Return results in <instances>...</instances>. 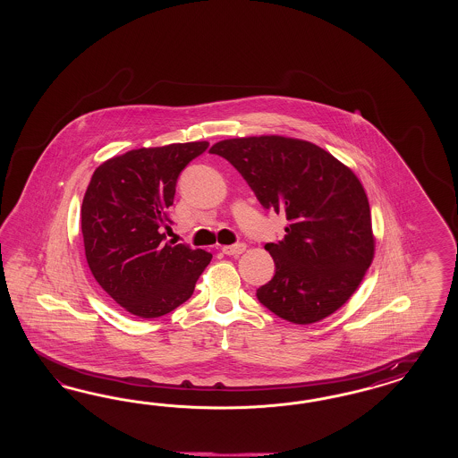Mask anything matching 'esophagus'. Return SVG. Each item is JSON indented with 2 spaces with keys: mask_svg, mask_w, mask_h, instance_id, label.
<instances>
[{
  "mask_svg": "<svg viewBox=\"0 0 458 458\" xmlns=\"http://www.w3.org/2000/svg\"><path fill=\"white\" fill-rule=\"evenodd\" d=\"M245 250H247L245 243H236V245H225V247H222L223 253H225V255H230V257H238V255H242Z\"/></svg>",
  "mask_w": 458,
  "mask_h": 458,
  "instance_id": "esophagus-1",
  "label": "esophagus"
}]
</instances>
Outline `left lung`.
I'll list each match as a JSON object with an SVG mask.
<instances>
[{
    "label": "left lung",
    "mask_w": 458,
    "mask_h": 458,
    "mask_svg": "<svg viewBox=\"0 0 458 458\" xmlns=\"http://www.w3.org/2000/svg\"><path fill=\"white\" fill-rule=\"evenodd\" d=\"M209 153L238 169L264 208L289 220L284 240L265 245L276 276L259 301L302 326L346 304L375 259L368 194L352 169L314 142L284 136L225 139Z\"/></svg>",
    "instance_id": "8db88e82"
}]
</instances>
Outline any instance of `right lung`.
Masks as SVG:
<instances>
[{
  "mask_svg": "<svg viewBox=\"0 0 458 458\" xmlns=\"http://www.w3.org/2000/svg\"><path fill=\"white\" fill-rule=\"evenodd\" d=\"M207 140L140 148L94 171L82 201L85 259L98 285L140 319L186 302L211 253L165 243L163 226L184 166Z\"/></svg>",
  "mask_w": 458,
  "mask_h": 458,
  "instance_id": "add662e5",
  "label": "right lung"
}]
</instances>
